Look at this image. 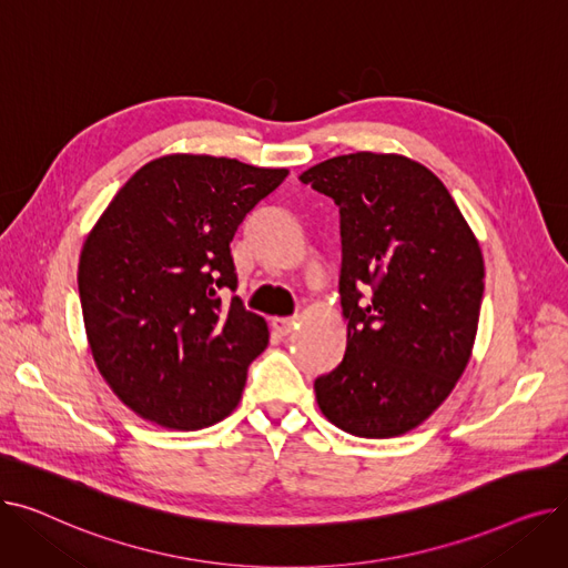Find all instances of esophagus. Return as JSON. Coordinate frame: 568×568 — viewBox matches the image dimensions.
<instances>
[{"mask_svg":"<svg viewBox=\"0 0 568 568\" xmlns=\"http://www.w3.org/2000/svg\"><path fill=\"white\" fill-rule=\"evenodd\" d=\"M294 324H296V320H292V317H274V320H272V326H274V332H276L278 336L292 334Z\"/></svg>","mask_w":568,"mask_h":568,"instance_id":"esophagus-1","label":"esophagus"}]
</instances>
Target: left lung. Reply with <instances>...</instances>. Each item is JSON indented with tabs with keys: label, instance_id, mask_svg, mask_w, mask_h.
I'll use <instances>...</instances> for the list:
<instances>
[{
	"label": "left lung",
	"instance_id": "left-lung-1",
	"mask_svg": "<svg viewBox=\"0 0 568 568\" xmlns=\"http://www.w3.org/2000/svg\"><path fill=\"white\" fill-rule=\"evenodd\" d=\"M302 182L341 212L343 362L315 379L341 430L384 439L424 424L460 379L484 300V255L458 204L422 163L356 152Z\"/></svg>",
	"mask_w": 568,
	"mask_h": 568
}]
</instances>
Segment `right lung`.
<instances>
[{"instance_id": "right-lung-1", "label": "right lung", "mask_w": 568, "mask_h": 568, "mask_svg": "<svg viewBox=\"0 0 568 568\" xmlns=\"http://www.w3.org/2000/svg\"><path fill=\"white\" fill-rule=\"evenodd\" d=\"M285 168L172 154L142 165L89 232L78 264L87 341L110 389L172 430L212 426L268 343L239 296L230 242Z\"/></svg>"}]
</instances>
